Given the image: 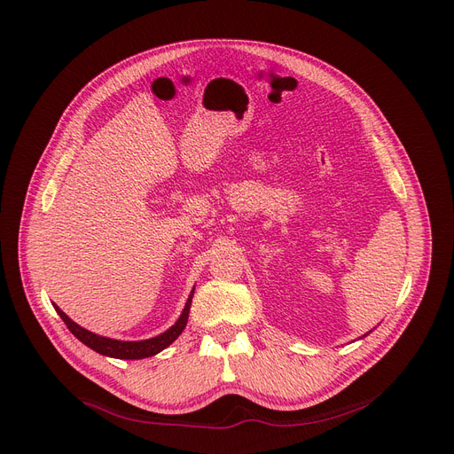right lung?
Returning <instances> with one entry per match:
<instances>
[{
  "label": "right lung",
  "instance_id": "obj_1",
  "mask_svg": "<svg viewBox=\"0 0 454 454\" xmlns=\"http://www.w3.org/2000/svg\"><path fill=\"white\" fill-rule=\"evenodd\" d=\"M192 293L189 294L185 308L180 315V319L176 321V325H172L167 332H163L161 336H155V338L145 340V341H118V340L96 336V333L82 328L80 325H75L68 317V315L59 309L55 304H53V308L59 315H61V319L65 321V325L68 326V330L74 333V336L82 343H85L87 347H90L92 350L104 354V356H111V358H118V360H141V358H148V356H153V354H157V352H161L184 332V328L187 325V317H189V308L192 302Z\"/></svg>",
  "mask_w": 454,
  "mask_h": 454
}]
</instances>
